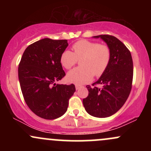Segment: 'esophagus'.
Instances as JSON below:
<instances>
[{
    "label": "esophagus",
    "mask_w": 151,
    "mask_h": 151,
    "mask_svg": "<svg viewBox=\"0 0 151 151\" xmlns=\"http://www.w3.org/2000/svg\"><path fill=\"white\" fill-rule=\"evenodd\" d=\"M81 87V86H80V85H77V84H76V85H75L76 90H78V89H80Z\"/></svg>",
    "instance_id": "1"
}]
</instances>
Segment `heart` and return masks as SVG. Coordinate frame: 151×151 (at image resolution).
Masks as SVG:
<instances>
[{"label":"heart","mask_w":151,"mask_h":151,"mask_svg":"<svg viewBox=\"0 0 151 151\" xmlns=\"http://www.w3.org/2000/svg\"><path fill=\"white\" fill-rule=\"evenodd\" d=\"M74 52L66 50L60 56V63L67 70H70L81 60V67L71 70L67 74V81L76 84H82L91 80L93 74L99 77L105 72L111 60L110 48L86 40L77 41L72 46Z\"/></svg>","instance_id":"b5f03b06"}]
</instances>
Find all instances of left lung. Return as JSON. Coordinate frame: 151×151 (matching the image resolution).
<instances>
[{
	"mask_svg": "<svg viewBox=\"0 0 151 151\" xmlns=\"http://www.w3.org/2000/svg\"><path fill=\"white\" fill-rule=\"evenodd\" d=\"M92 37L104 41L111 55L107 69L92 84H101V87L86 86L89 95L83 99V105L92 116L106 118L116 113L129 97L132 87L133 60L125 45L114 36L101 35Z\"/></svg>",
	"mask_w": 151,
	"mask_h": 151,
	"instance_id": "1",
	"label": "left lung"
}]
</instances>
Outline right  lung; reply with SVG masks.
<instances>
[{"label": "right lung", "instance_id": "obj_1", "mask_svg": "<svg viewBox=\"0 0 151 151\" xmlns=\"http://www.w3.org/2000/svg\"><path fill=\"white\" fill-rule=\"evenodd\" d=\"M68 46L67 40H38L26 48L18 67L24 99L30 109L45 119H58L67 111L75 86L59 84L65 72L60 56Z\"/></svg>", "mask_w": 151, "mask_h": 151}]
</instances>
